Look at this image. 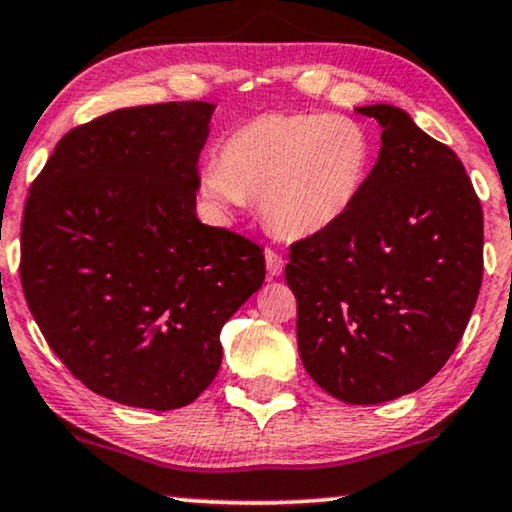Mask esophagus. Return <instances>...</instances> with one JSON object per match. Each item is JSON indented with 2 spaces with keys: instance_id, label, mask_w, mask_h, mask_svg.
<instances>
[{
  "instance_id": "esophagus-1",
  "label": "esophagus",
  "mask_w": 512,
  "mask_h": 512,
  "mask_svg": "<svg viewBox=\"0 0 512 512\" xmlns=\"http://www.w3.org/2000/svg\"><path fill=\"white\" fill-rule=\"evenodd\" d=\"M265 268H268L270 277H279L284 272V258L277 251L265 249Z\"/></svg>"
}]
</instances>
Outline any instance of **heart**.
I'll use <instances>...</instances> for the list:
<instances>
[{"mask_svg": "<svg viewBox=\"0 0 512 512\" xmlns=\"http://www.w3.org/2000/svg\"><path fill=\"white\" fill-rule=\"evenodd\" d=\"M373 142L359 121L340 114L270 111L223 139L219 163L202 170V195L219 209L258 198L277 235L300 240L333 228L359 200Z\"/></svg>", "mask_w": 512, "mask_h": 512, "instance_id": "b5f03b06", "label": "heart"}]
</instances>
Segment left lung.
<instances>
[{"label": "left lung", "instance_id": "obj_1", "mask_svg": "<svg viewBox=\"0 0 512 512\" xmlns=\"http://www.w3.org/2000/svg\"><path fill=\"white\" fill-rule=\"evenodd\" d=\"M382 125L359 200L291 244L298 352L338 401L375 405L424 387L464 335L482 284V207L450 146L403 109H356Z\"/></svg>", "mask_w": 512, "mask_h": 512}]
</instances>
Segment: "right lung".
Listing matches in <instances>:
<instances>
[{"instance_id":"add662e5","label":"right lung","mask_w":512,"mask_h":512,"mask_svg":"<svg viewBox=\"0 0 512 512\" xmlns=\"http://www.w3.org/2000/svg\"><path fill=\"white\" fill-rule=\"evenodd\" d=\"M209 102L116 109L76 125L32 181L20 284L76 380L132 408L193 403L221 328L261 289L263 249L195 216Z\"/></svg>"}]
</instances>
